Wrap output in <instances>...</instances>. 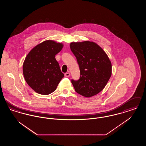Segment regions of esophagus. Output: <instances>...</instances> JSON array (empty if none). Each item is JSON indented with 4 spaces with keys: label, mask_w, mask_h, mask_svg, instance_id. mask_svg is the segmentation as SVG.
<instances>
[{
    "label": "esophagus",
    "mask_w": 146,
    "mask_h": 146,
    "mask_svg": "<svg viewBox=\"0 0 146 146\" xmlns=\"http://www.w3.org/2000/svg\"><path fill=\"white\" fill-rule=\"evenodd\" d=\"M70 72H67V73H66L64 74V76H66V77H69L70 76Z\"/></svg>",
    "instance_id": "1"
}]
</instances>
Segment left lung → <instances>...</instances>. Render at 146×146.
Returning <instances> with one entry per match:
<instances>
[{
  "mask_svg": "<svg viewBox=\"0 0 146 146\" xmlns=\"http://www.w3.org/2000/svg\"><path fill=\"white\" fill-rule=\"evenodd\" d=\"M72 52L76 57L80 76L71 80L75 91L84 97L97 95L104 89L111 74V64L107 55L94 42H73Z\"/></svg>",
  "mask_w": 146,
  "mask_h": 146,
  "instance_id": "obj_1",
  "label": "left lung"
}]
</instances>
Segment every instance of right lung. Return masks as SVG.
Masks as SVG:
<instances>
[{"label": "right lung", "instance_id": "right-lung-1", "mask_svg": "<svg viewBox=\"0 0 146 146\" xmlns=\"http://www.w3.org/2000/svg\"><path fill=\"white\" fill-rule=\"evenodd\" d=\"M62 43L48 40L35 46L28 53L23 64L26 82L36 92H53L64 77L55 55L62 49Z\"/></svg>", "mask_w": 146, "mask_h": 146}]
</instances>
